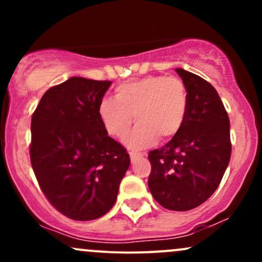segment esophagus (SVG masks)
<instances>
[{
	"instance_id": "obj_1",
	"label": "esophagus",
	"mask_w": 262,
	"mask_h": 262,
	"mask_svg": "<svg viewBox=\"0 0 262 262\" xmlns=\"http://www.w3.org/2000/svg\"><path fill=\"white\" fill-rule=\"evenodd\" d=\"M129 155H130L132 162H135L138 160V159L143 158V156H144V154H139V152H129Z\"/></svg>"
}]
</instances>
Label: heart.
<instances>
[{
	"mask_svg": "<svg viewBox=\"0 0 262 262\" xmlns=\"http://www.w3.org/2000/svg\"><path fill=\"white\" fill-rule=\"evenodd\" d=\"M187 110V91L181 80L148 76L117 87L114 100L100 102L98 117L107 133L117 139L127 137L135 117L138 125L125 145L143 150L158 143L159 137L162 140L176 137L185 124Z\"/></svg>",
	"mask_w": 262,
	"mask_h": 262,
	"instance_id": "heart-1",
	"label": "heart"
}]
</instances>
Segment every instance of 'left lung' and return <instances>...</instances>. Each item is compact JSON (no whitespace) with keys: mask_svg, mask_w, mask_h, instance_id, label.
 I'll return each mask as SVG.
<instances>
[{"mask_svg":"<svg viewBox=\"0 0 262 262\" xmlns=\"http://www.w3.org/2000/svg\"><path fill=\"white\" fill-rule=\"evenodd\" d=\"M185 83L188 110L179 134L149 152L148 183L152 197L170 210L193 209L218 188L231 155L230 123L215 89L177 68Z\"/></svg>","mask_w":262,"mask_h":262,"instance_id":"1","label":"left lung"}]
</instances>
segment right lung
<instances>
[{
  "label": "right lung",
  "mask_w": 262,
  "mask_h": 262,
  "mask_svg": "<svg viewBox=\"0 0 262 262\" xmlns=\"http://www.w3.org/2000/svg\"><path fill=\"white\" fill-rule=\"evenodd\" d=\"M111 83L70 77L44 93L32 117L33 171L48 201L74 221L106 214L130 165L98 117Z\"/></svg>",
  "instance_id": "right-lung-1"
}]
</instances>
